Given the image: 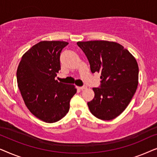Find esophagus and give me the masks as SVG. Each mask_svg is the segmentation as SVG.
<instances>
[{"instance_id":"1","label":"esophagus","mask_w":157,"mask_h":157,"mask_svg":"<svg viewBox=\"0 0 157 157\" xmlns=\"http://www.w3.org/2000/svg\"><path fill=\"white\" fill-rule=\"evenodd\" d=\"M86 86H81V87H79V89H80L81 90H83V89H86Z\"/></svg>"}]
</instances>
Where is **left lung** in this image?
Segmentation results:
<instances>
[{
    "instance_id": "left-lung-1",
    "label": "left lung",
    "mask_w": 157,
    "mask_h": 157,
    "mask_svg": "<svg viewBox=\"0 0 157 157\" xmlns=\"http://www.w3.org/2000/svg\"><path fill=\"white\" fill-rule=\"evenodd\" d=\"M90 63L91 72L101 73V87L88 102L94 117L109 121L117 118L129 104L138 86L139 66L127 49L108 40L78 41Z\"/></svg>"
}]
</instances>
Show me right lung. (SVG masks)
Returning <instances> with one entry per match:
<instances>
[{"label": "right lung", "mask_w": 157, "mask_h": 157, "mask_svg": "<svg viewBox=\"0 0 157 157\" xmlns=\"http://www.w3.org/2000/svg\"><path fill=\"white\" fill-rule=\"evenodd\" d=\"M68 44L59 40L38 43L23 55L17 69V83L25 106L46 123L65 117L70 100L76 93L74 85L55 80L61 70V52Z\"/></svg>", "instance_id": "1"}]
</instances>
